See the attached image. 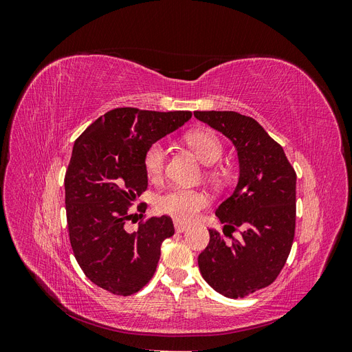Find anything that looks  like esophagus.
<instances>
[{"label":"esophagus","instance_id":"34e87169","mask_svg":"<svg viewBox=\"0 0 352 352\" xmlns=\"http://www.w3.org/2000/svg\"><path fill=\"white\" fill-rule=\"evenodd\" d=\"M175 230H176L177 233H184V232L188 230V226H186V225H182V223H179V221H175Z\"/></svg>","mask_w":352,"mask_h":352}]
</instances>
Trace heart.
I'll return each mask as SVG.
<instances>
[{
    "mask_svg": "<svg viewBox=\"0 0 352 352\" xmlns=\"http://www.w3.org/2000/svg\"><path fill=\"white\" fill-rule=\"evenodd\" d=\"M186 142L192 146L199 160L204 164H216L223 155V142L220 136L212 131H195L186 135ZM167 158V148L162 141L148 146L144 157V167L148 179L157 182L163 177ZM208 204V195L204 190L173 188L160 194L155 198V208L162 214L170 216L179 223H190L198 212Z\"/></svg>",
    "mask_w": 352,
    "mask_h": 352,
    "instance_id": "obj_1",
    "label": "heart"
}]
</instances>
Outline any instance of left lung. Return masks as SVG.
I'll use <instances>...</instances> for the list:
<instances>
[{"label": "left lung", "mask_w": 352, "mask_h": 352, "mask_svg": "<svg viewBox=\"0 0 352 352\" xmlns=\"http://www.w3.org/2000/svg\"><path fill=\"white\" fill-rule=\"evenodd\" d=\"M198 120L235 145L239 179L216 216L223 233L210 229L198 255L202 278L219 294L243 298L278 278L295 235L296 175L283 148L252 117L236 111H194ZM241 232L235 240L231 233ZM232 237L230 243L224 236Z\"/></svg>", "instance_id": "obj_1"}]
</instances>
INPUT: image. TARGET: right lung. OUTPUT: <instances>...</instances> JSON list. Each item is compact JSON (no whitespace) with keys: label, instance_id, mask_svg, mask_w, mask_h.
<instances>
[{"label":"right lung","instance_id":"1","mask_svg":"<svg viewBox=\"0 0 352 352\" xmlns=\"http://www.w3.org/2000/svg\"><path fill=\"white\" fill-rule=\"evenodd\" d=\"M190 117V111L114 109L74 142L65 176L70 245L85 276L114 295H132L151 280L160 247L175 233L168 216L141 221L132 233L124 225L133 216L132 201L148 186V146Z\"/></svg>","mask_w":352,"mask_h":352}]
</instances>
